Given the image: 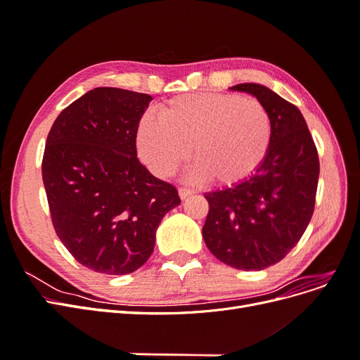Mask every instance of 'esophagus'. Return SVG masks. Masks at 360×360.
<instances>
[{"instance_id": "34e87169", "label": "esophagus", "mask_w": 360, "mask_h": 360, "mask_svg": "<svg viewBox=\"0 0 360 360\" xmlns=\"http://www.w3.org/2000/svg\"><path fill=\"white\" fill-rule=\"evenodd\" d=\"M193 193V191L192 189H188V188H179V195H180V198L181 200H186L189 195H192Z\"/></svg>"}]
</instances>
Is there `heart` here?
Segmentation results:
<instances>
[{
	"instance_id": "obj_1",
	"label": "heart",
	"mask_w": 360,
	"mask_h": 360,
	"mask_svg": "<svg viewBox=\"0 0 360 360\" xmlns=\"http://www.w3.org/2000/svg\"><path fill=\"white\" fill-rule=\"evenodd\" d=\"M271 117L255 97L197 93L163 103L160 118L139 122L136 147L151 172L167 177L188 159L198 162L193 176L234 186L252 177L271 144Z\"/></svg>"
}]
</instances>
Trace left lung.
<instances>
[{"instance_id": "obj_1", "label": "left lung", "mask_w": 360, "mask_h": 360, "mask_svg": "<svg viewBox=\"0 0 360 360\" xmlns=\"http://www.w3.org/2000/svg\"><path fill=\"white\" fill-rule=\"evenodd\" d=\"M233 90L254 94L271 117L269 155L252 177L204 193L209 213L202 237L222 263L240 270L274 266L296 246L311 221L317 195V147L297 106L259 84Z\"/></svg>"}]
</instances>
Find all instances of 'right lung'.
<instances>
[{
  "instance_id": "add662e5",
  "label": "right lung",
  "mask_w": 360,
  "mask_h": 360,
  "mask_svg": "<svg viewBox=\"0 0 360 360\" xmlns=\"http://www.w3.org/2000/svg\"><path fill=\"white\" fill-rule=\"evenodd\" d=\"M153 97L90 90L53 122L41 160L53 230L79 264L127 275L153 252L156 230L180 204L177 189L136 158V132Z\"/></svg>"
}]
</instances>
